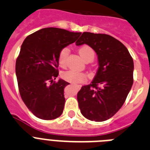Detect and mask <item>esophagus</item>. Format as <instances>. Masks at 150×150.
Wrapping results in <instances>:
<instances>
[{
    "instance_id": "obj_1",
    "label": "esophagus",
    "mask_w": 150,
    "mask_h": 150,
    "mask_svg": "<svg viewBox=\"0 0 150 150\" xmlns=\"http://www.w3.org/2000/svg\"><path fill=\"white\" fill-rule=\"evenodd\" d=\"M76 88H77V89H78V90H79V88H80V86H76Z\"/></svg>"
}]
</instances>
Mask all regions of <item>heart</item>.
<instances>
[{
	"label": "heart",
	"instance_id": "obj_1",
	"mask_svg": "<svg viewBox=\"0 0 150 150\" xmlns=\"http://www.w3.org/2000/svg\"><path fill=\"white\" fill-rule=\"evenodd\" d=\"M79 53L85 62L92 61L95 57V52L92 50V48H91L88 45H84L81 46L79 50ZM68 54L69 50L67 48H63L59 52V62L60 66H62V67L66 66V61H67ZM62 77L66 81L73 83H83L86 79V76L83 73L74 71V70H69V71L63 72L62 74Z\"/></svg>",
	"mask_w": 150,
	"mask_h": 150
}]
</instances>
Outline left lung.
<instances>
[{
    "label": "left lung",
    "instance_id": "1",
    "mask_svg": "<svg viewBox=\"0 0 150 150\" xmlns=\"http://www.w3.org/2000/svg\"><path fill=\"white\" fill-rule=\"evenodd\" d=\"M83 44L95 50L99 67L92 82L77 93L79 107L88 120L105 121L119 111L132 88L133 59L120 41L108 34L83 32L76 42Z\"/></svg>",
    "mask_w": 150,
    "mask_h": 150
}]
</instances>
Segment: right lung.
Instances as JSON below:
<instances>
[{
	"instance_id": "obj_1",
	"label": "right lung",
	"mask_w": 150,
	"mask_h": 150,
	"mask_svg": "<svg viewBox=\"0 0 150 150\" xmlns=\"http://www.w3.org/2000/svg\"><path fill=\"white\" fill-rule=\"evenodd\" d=\"M80 34L46 28L28 36L22 43L16 62L18 90L26 107L39 119L54 120L63 112L64 88L70 83L62 79L55 81L59 75V55Z\"/></svg>"
}]
</instances>
